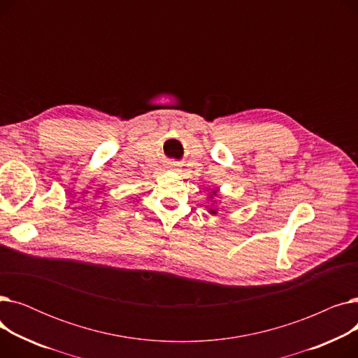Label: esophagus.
<instances>
[{"mask_svg": "<svg viewBox=\"0 0 358 358\" xmlns=\"http://www.w3.org/2000/svg\"><path fill=\"white\" fill-rule=\"evenodd\" d=\"M171 165H177V164H171Z\"/></svg>", "mask_w": 358, "mask_h": 358, "instance_id": "34e87169", "label": "esophagus"}]
</instances>
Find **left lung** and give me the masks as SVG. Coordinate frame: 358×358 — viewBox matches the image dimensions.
Listing matches in <instances>:
<instances>
[{"instance_id": "obj_1", "label": "left lung", "mask_w": 358, "mask_h": 358, "mask_svg": "<svg viewBox=\"0 0 358 358\" xmlns=\"http://www.w3.org/2000/svg\"><path fill=\"white\" fill-rule=\"evenodd\" d=\"M213 197H217V190L212 192V194H209V200H213ZM209 213L210 215H217V209L216 208H209Z\"/></svg>"}]
</instances>
